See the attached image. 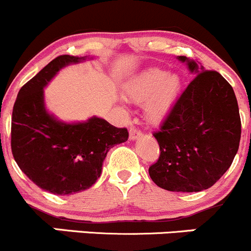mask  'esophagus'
<instances>
[{
    "label": "esophagus",
    "instance_id": "obj_1",
    "mask_svg": "<svg viewBox=\"0 0 251 251\" xmlns=\"http://www.w3.org/2000/svg\"><path fill=\"white\" fill-rule=\"evenodd\" d=\"M141 136V131H139L138 129L134 128V126H130V129H129V139L130 140H136V139H139Z\"/></svg>",
    "mask_w": 251,
    "mask_h": 251
}]
</instances>
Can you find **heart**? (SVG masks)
<instances>
[{
	"instance_id": "obj_1",
	"label": "heart",
	"mask_w": 251,
	"mask_h": 251,
	"mask_svg": "<svg viewBox=\"0 0 251 251\" xmlns=\"http://www.w3.org/2000/svg\"><path fill=\"white\" fill-rule=\"evenodd\" d=\"M180 91L182 80L178 74L149 68L126 84L125 95L129 101L144 103L146 120L156 125L167 117L179 99Z\"/></svg>"
}]
</instances>
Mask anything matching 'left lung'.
Wrapping results in <instances>:
<instances>
[{
    "instance_id": "8db88e82",
    "label": "left lung",
    "mask_w": 251,
    "mask_h": 251,
    "mask_svg": "<svg viewBox=\"0 0 251 251\" xmlns=\"http://www.w3.org/2000/svg\"><path fill=\"white\" fill-rule=\"evenodd\" d=\"M177 58L195 78L153 133L161 153L149 175L170 192H201L234 160L242 133L239 108L233 88L218 72L204 71L185 56Z\"/></svg>"
}]
</instances>
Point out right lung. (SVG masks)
<instances>
[{
  "label": "right lung",
  "instance_id": "obj_1",
  "mask_svg": "<svg viewBox=\"0 0 251 251\" xmlns=\"http://www.w3.org/2000/svg\"><path fill=\"white\" fill-rule=\"evenodd\" d=\"M63 54L50 62L19 90L12 113L11 146L17 165L38 187L54 195L89 189L102 172L108 150L128 140L126 128H116L93 116L84 122L59 121L46 110L44 88L64 67L91 59Z\"/></svg>",
  "mask_w": 251,
  "mask_h": 251
}]
</instances>
